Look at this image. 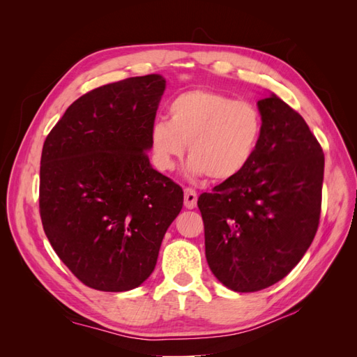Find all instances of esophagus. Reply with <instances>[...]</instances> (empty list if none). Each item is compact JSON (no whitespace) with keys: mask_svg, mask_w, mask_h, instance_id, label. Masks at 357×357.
Wrapping results in <instances>:
<instances>
[{"mask_svg":"<svg viewBox=\"0 0 357 357\" xmlns=\"http://www.w3.org/2000/svg\"><path fill=\"white\" fill-rule=\"evenodd\" d=\"M197 201H198V197H197L195 189L186 188L185 189V207L186 208H195L197 207Z\"/></svg>","mask_w":357,"mask_h":357,"instance_id":"obj_1","label":"esophagus"}]
</instances>
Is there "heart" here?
I'll return each mask as SVG.
<instances>
[{
	"label": "heart",
	"mask_w": 357,
	"mask_h": 357,
	"mask_svg": "<svg viewBox=\"0 0 357 357\" xmlns=\"http://www.w3.org/2000/svg\"><path fill=\"white\" fill-rule=\"evenodd\" d=\"M262 132L264 119L252 101L193 89L169 102L168 121L159 119L152 125L150 146L156 165L168 171L188 144L190 174L226 181L250 164Z\"/></svg>",
	"instance_id": "b5f03b06"
}]
</instances>
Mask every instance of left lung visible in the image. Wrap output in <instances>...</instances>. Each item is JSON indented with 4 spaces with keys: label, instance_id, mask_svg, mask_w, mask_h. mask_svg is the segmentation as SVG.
I'll list each match as a JSON object with an SVG mask.
<instances>
[{
    "label": "left lung",
    "instance_id": "left-lung-1",
    "mask_svg": "<svg viewBox=\"0 0 357 357\" xmlns=\"http://www.w3.org/2000/svg\"><path fill=\"white\" fill-rule=\"evenodd\" d=\"M264 132L238 176L202 193L205 257L234 291L284 278L319 228L325 155L302 116L277 95L257 101Z\"/></svg>",
    "mask_w": 357,
    "mask_h": 357
}]
</instances>
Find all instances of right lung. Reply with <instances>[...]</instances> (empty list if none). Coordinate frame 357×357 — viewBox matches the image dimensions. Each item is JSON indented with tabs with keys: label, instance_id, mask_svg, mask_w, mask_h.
<instances>
[{
	"label": "right lung",
	"instance_id": "obj_1",
	"mask_svg": "<svg viewBox=\"0 0 357 357\" xmlns=\"http://www.w3.org/2000/svg\"><path fill=\"white\" fill-rule=\"evenodd\" d=\"M164 91L159 74L100 86L68 107L43 146V229L88 287L125 291L142 284L183 207L181 188L147 156Z\"/></svg>",
	"mask_w": 357,
	"mask_h": 357
}]
</instances>
